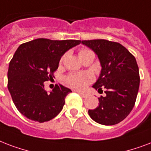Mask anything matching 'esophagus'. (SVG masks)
I'll list each match as a JSON object with an SVG mask.
<instances>
[{"label": "esophagus", "mask_w": 151, "mask_h": 151, "mask_svg": "<svg viewBox=\"0 0 151 151\" xmlns=\"http://www.w3.org/2000/svg\"><path fill=\"white\" fill-rule=\"evenodd\" d=\"M78 93H79V94H80V96H82L83 98H86V97H87V94H85V93H83V92H79V91H78Z\"/></svg>", "instance_id": "1"}]
</instances>
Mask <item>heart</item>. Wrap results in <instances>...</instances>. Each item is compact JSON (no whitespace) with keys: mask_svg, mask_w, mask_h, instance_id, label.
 <instances>
[{"mask_svg":"<svg viewBox=\"0 0 151 151\" xmlns=\"http://www.w3.org/2000/svg\"><path fill=\"white\" fill-rule=\"evenodd\" d=\"M91 51L87 50H83L79 52V57L83 54L91 52ZM64 59V57H62L61 60ZM93 80V77L89 73H76V74H72L68 76L67 78L68 83L73 88L78 89V90H82L85 88Z\"/></svg>","mask_w":151,"mask_h":151,"instance_id":"heart-1","label":"heart"}]
</instances>
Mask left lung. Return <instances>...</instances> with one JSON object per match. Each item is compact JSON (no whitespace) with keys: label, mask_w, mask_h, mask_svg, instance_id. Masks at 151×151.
Segmentation results:
<instances>
[{"label":"left lung","mask_w":151,"mask_h":151,"mask_svg":"<svg viewBox=\"0 0 151 151\" xmlns=\"http://www.w3.org/2000/svg\"><path fill=\"white\" fill-rule=\"evenodd\" d=\"M98 56L101 73L92 86L106 89L99 105L89 109L92 120L103 125H113L125 119L132 110L139 87V72L135 57L118 42L105 39L82 41Z\"/></svg>","instance_id":"obj_1"}]
</instances>
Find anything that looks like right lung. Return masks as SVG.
<instances>
[{
    "mask_svg": "<svg viewBox=\"0 0 151 151\" xmlns=\"http://www.w3.org/2000/svg\"><path fill=\"white\" fill-rule=\"evenodd\" d=\"M80 43L79 40L38 38L19 46L9 63L8 89L19 113L39 123L59 114L72 91L56 85L47 92L44 82L52 79L63 55Z\"/></svg>",
    "mask_w": 151,
    "mask_h": 151,
    "instance_id": "add662e5",
    "label": "right lung"
}]
</instances>
